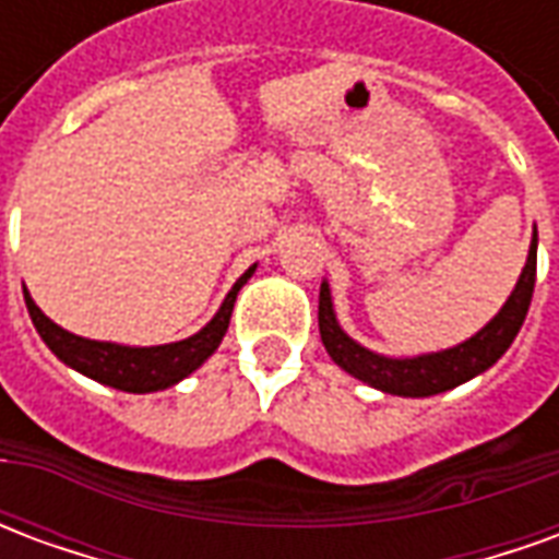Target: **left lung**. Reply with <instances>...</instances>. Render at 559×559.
<instances>
[{
	"mask_svg": "<svg viewBox=\"0 0 559 559\" xmlns=\"http://www.w3.org/2000/svg\"><path fill=\"white\" fill-rule=\"evenodd\" d=\"M536 233L530 242L527 263L518 278L515 290L506 299L500 314L493 317L491 323L479 329L473 338H467L457 347L440 353H425V356H413V359H389L380 353L365 350L356 341L338 326L335 320V308H332V296H329V284H320V338L323 347L341 365L347 374L362 380L368 386L389 392V395H404V399H428V395H440L445 389H455L467 383L469 377L488 371L515 341L518 329L527 317L530 299H533V284H536Z\"/></svg>",
	"mask_w": 559,
	"mask_h": 559,
	"instance_id": "8db88e82",
	"label": "left lung"
}]
</instances>
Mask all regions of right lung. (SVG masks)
Returning <instances> with one entry per match:
<instances>
[{"mask_svg":"<svg viewBox=\"0 0 559 559\" xmlns=\"http://www.w3.org/2000/svg\"><path fill=\"white\" fill-rule=\"evenodd\" d=\"M254 269L257 266L248 269L242 278L233 284L227 299L221 302L218 314L212 317L197 335L176 341V344H158V347H126V344L90 341L80 338V335H71L62 326H56L53 320L44 314L38 305L32 302L26 287H23V296H26V308H29L32 323L38 329L44 344L62 362L71 365L74 371L98 380L104 386L122 389V392H158V389L176 386L179 380H185L191 371H197L212 353L218 350L221 338H224V332L230 326L236 293L242 290L245 281L254 275Z\"/></svg>","mask_w":559,"mask_h":559,"instance_id":"right-lung-1","label":"right lung"}]
</instances>
